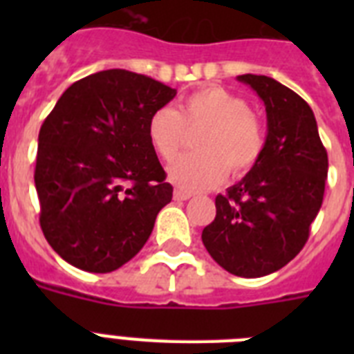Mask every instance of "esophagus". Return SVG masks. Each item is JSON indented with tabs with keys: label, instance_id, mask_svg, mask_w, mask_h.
<instances>
[{
	"label": "esophagus",
	"instance_id": "esophagus-1",
	"mask_svg": "<svg viewBox=\"0 0 354 354\" xmlns=\"http://www.w3.org/2000/svg\"><path fill=\"white\" fill-rule=\"evenodd\" d=\"M193 196V194L189 193V191H183V189H176L174 191V200H189Z\"/></svg>",
	"mask_w": 354,
	"mask_h": 354
}]
</instances>
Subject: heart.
<instances>
[{"label":"heart","mask_w":354,"mask_h":354,"mask_svg":"<svg viewBox=\"0 0 354 354\" xmlns=\"http://www.w3.org/2000/svg\"><path fill=\"white\" fill-rule=\"evenodd\" d=\"M196 154L183 156L171 165L169 178L185 191L215 185L230 171L241 176L259 161L264 133L248 102L233 91L209 86L187 95L178 110L161 106L150 113L147 136L161 160L172 161L185 145V130H200Z\"/></svg>","instance_id":"1"}]
</instances>
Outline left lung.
I'll list each match as a JSON object with an SVG mask.
<instances>
[{"mask_svg": "<svg viewBox=\"0 0 354 354\" xmlns=\"http://www.w3.org/2000/svg\"><path fill=\"white\" fill-rule=\"evenodd\" d=\"M266 108L263 154L241 182L215 198L202 242L239 277L277 272L301 252L324 202L327 150L314 112L296 91L264 75H239Z\"/></svg>", "mask_w": 354, "mask_h": 354, "instance_id": "1", "label": "left lung"}]
</instances>
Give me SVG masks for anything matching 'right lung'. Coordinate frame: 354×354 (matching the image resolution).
<instances>
[{
    "label": "right lung",
    "mask_w": 354,
    "mask_h": 354,
    "mask_svg": "<svg viewBox=\"0 0 354 354\" xmlns=\"http://www.w3.org/2000/svg\"><path fill=\"white\" fill-rule=\"evenodd\" d=\"M174 97L150 77L106 69L73 82L46 118L35 169L40 226L66 263L106 274L149 241L172 185L147 122Z\"/></svg>",
    "instance_id": "right-lung-1"
}]
</instances>
